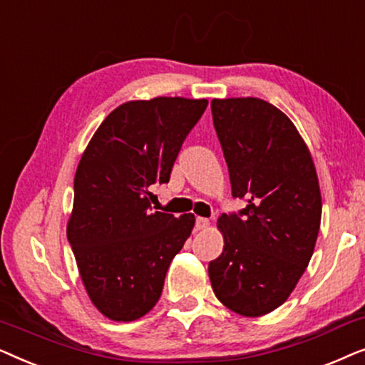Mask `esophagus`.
Returning <instances> with one entry per match:
<instances>
[{
  "mask_svg": "<svg viewBox=\"0 0 365 365\" xmlns=\"http://www.w3.org/2000/svg\"><path fill=\"white\" fill-rule=\"evenodd\" d=\"M209 227V219L206 217H197L196 219V229L197 231H202V229Z\"/></svg>",
  "mask_w": 365,
  "mask_h": 365,
  "instance_id": "esophagus-1",
  "label": "esophagus"
}]
</instances>
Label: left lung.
Listing matches in <instances>:
<instances>
[{"mask_svg":"<svg viewBox=\"0 0 365 365\" xmlns=\"http://www.w3.org/2000/svg\"><path fill=\"white\" fill-rule=\"evenodd\" d=\"M234 197L247 206L222 214L224 249L209 262L212 291L246 317L287 301L311 261L322 199L311 151L281 109L259 98L211 101Z\"/></svg>","mask_w":365,"mask_h":365,"instance_id":"1","label":"left lung"}]
</instances>
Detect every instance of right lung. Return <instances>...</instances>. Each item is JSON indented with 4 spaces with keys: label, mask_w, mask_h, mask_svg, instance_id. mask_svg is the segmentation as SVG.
I'll return each mask as SVG.
<instances>
[{
    "label": "right lung",
    "mask_w": 365,
    "mask_h": 365,
    "mask_svg": "<svg viewBox=\"0 0 365 365\" xmlns=\"http://www.w3.org/2000/svg\"><path fill=\"white\" fill-rule=\"evenodd\" d=\"M207 99L128 101L108 114L74 176L66 234L89 299L111 321L131 322L156 306L194 214L151 212L149 186L169 182L184 139Z\"/></svg>",
    "instance_id": "1"
}]
</instances>
